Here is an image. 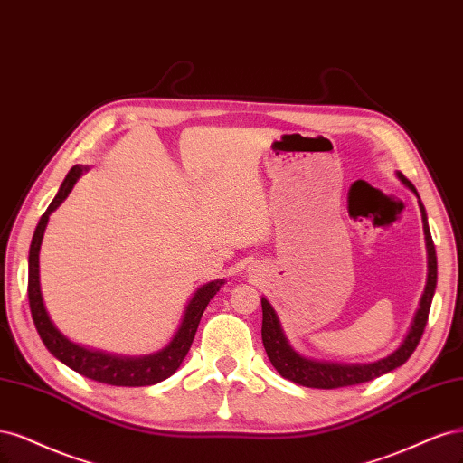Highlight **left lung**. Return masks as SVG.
Instances as JSON below:
<instances>
[{
    "instance_id": "left-lung-1",
    "label": "left lung",
    "mask_w": 463,
    "mask_h": 463,
    "mask_svg": "<svg viewBox=\"0 0 463 463\" xmlns=\"http://www.w3.org/2000/svg\"><path fill=\"white\" fill-rule=\"evenodd\" d=\"M396 176L402 184L410 188L417 196V203H420V210H421L425 246H427V282H425V290L421 294L420 307H417V311H415L408 335L404 336L402 345L392 354H389L386 357H381V360H377V362H371V364H336V362L311 360V357L302 355L290 345V340L285 335V329H282L275 307L263 296L261 298L263 346H265L267 357H269V362L279 371V375L285 377L287 381H292V383L302 384V386H309V389H340V386L367 383L375 377L384 375V373H389L400 365H404L408 362V357L417 348V345H420V340L425 331V325H427L432 296H435V288H437V251H435V244H432L429 222H427V212H425L420 194H417L415 186L408 181L404 175L396 173Z\"/></svg>"
}]
</instances>
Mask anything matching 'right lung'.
I'll list each match as a JSON object with an SVG mask.
<instances>
[{"mask_svg":"<svg viewBox=\"0 0 463 463\" xmlns=\"http://www.w3.org/2000/svg\"><path fill=\"white\" fill-rule=\"evenodd\" d=\"M86 171L88 167L74 165L67 173L65 181L61 186H59L53 202L50 203L46 213L40 217L38 227L33 236L31 251H28V302H31L36 331L43 342V346L50 350L53 357H57L59 362L65 364L72 371L80 373V375L88 379L113 384V386H147V384L161 383L167 377H171L173 373L181 367L183 360L192 346V340L196 336L203 311L207 304H210L212 298L219 292V288L225 285V279L207 282V285H202L196 292H194L175 336L171 338V342L165 348H161L154 354L117 355L109 352L86 348L67 338L61 331L57 329L46 309V304H43V296L40 288V246L43 241V232H46V227H48L50 215L67 200L72 186L77 184V181Z\"/></svg>","mask_w":463,"mask_h":463,"instance_id":"1","label":"right lung"}]
</instances>
